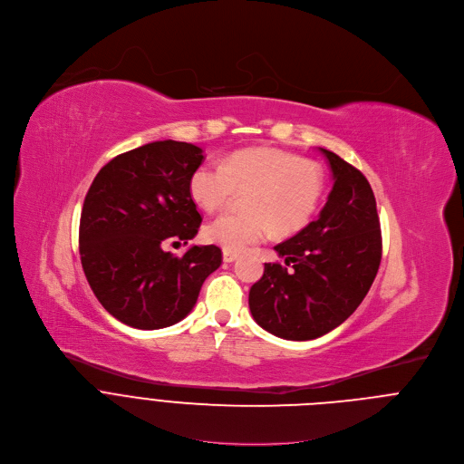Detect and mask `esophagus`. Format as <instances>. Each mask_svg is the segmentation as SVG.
<instances>
[{"label": "esophagus", "instance_id": "esophagus-1", "mask_svg": "<svg viewBox=\"0 0 464 464\" xmlns=\"http://www.w3.org/2000/svg\"><path fill=\"white\" fill-rule=\"evenodd\" d=\"M222 258H224L226 264H231V262H235V260L238 258V253H233V251H226V249H224Z\"/></svg>", "mask_w": 464, "mask_h": 464}]
</instances>
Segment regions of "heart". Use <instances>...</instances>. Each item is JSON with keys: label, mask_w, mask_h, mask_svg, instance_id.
Returning a JSON list of instances; mask_svg holds the SVG:
<instances>
[{"label": "heart", "mask_w": 464, "mask_h": 464, "mask_svg": "<svg viewBox=\"0 0 464 464\" xmlns=\"http://www.w3.org/2000/svg\"><path fill=\"white\" fill-rule=\"evenodd\" d=\"M244 193V215L222 213L204 227V238L226 251H244L267 238L302 229L324 193V171L307 159L269 148L229 153L220 164H202L189 177V195L204 209L224 206Z\"/></svg>", "instance_id": "obj_1"}]
</instances>
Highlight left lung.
I'll list each match as a JSON object with an SVG mask.
<instances>
[{
    "instance_id": "8db88e82",
    "label": "left lung",
    "mask_w": 464,
    "mask_h": 464,
    "mask_svg": "<svg viewBox=\"0 0 464 464\" xmlns=\"http://www.w3.org/2000/svg\"><path fill=\"white\" fill-rule=\"evenodd\" d=\"M333 171L320 217L275 246L284 264H266L249 291L255 322L295 342L320 338L342 325L367 296L382 262L376 198L365 175L318 148Z\"/></svg>"
}]
</instances>
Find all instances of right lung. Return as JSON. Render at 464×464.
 Returning a JSON list of instances; mask_svg holds the SVG:
<instances>
[{"label": "right lung", "instance_id": "1", "mask_svg": "<svg viewBox=\"0 0 464 464\" xmlns=\"http://www.w3.org/2000/svg\"><path fill=\"white\" fill-rule=\"evenodd\" d=\"M202 160L195 144L155 140L111 159L84 197V276L101 305L130 327L155 331L184 320L222 264L217 246H191L182 256L164 249L188 244L200 227L189 177Z\"/></svg>", "mask_w": 464, "mask_h": 464}]
</instances>
